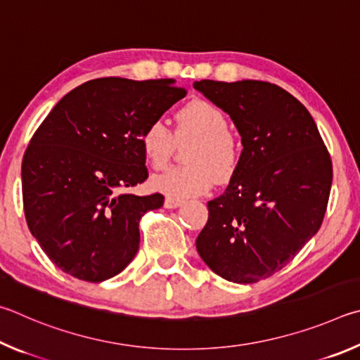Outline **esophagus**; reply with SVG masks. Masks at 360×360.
Masks as SVG:
<instances>
[{"mask_svg": "<svg viewBox=\"0 0 360 360\" xmlns=\"http://www.w3.org/2000/svg\"><path fill=\"white\" fill-rule=\"evenodd\" d=\"M181 202H184V200H181V199L166 198V200H164V207H166V209H176V207L181 205Z\"/></svg>", "mask_w": 360, "mask_h": 360, "instance_id": "obj_1", "label": "esophagus"}]
</instances>
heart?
Instances as JSON below:
<instances>
[{"label": "heart", "instance_id": "b5f03b06", "mask_svg": "<svg viewBox=\"0 0 360 360\" xmlns=\"http://www.w3.org/2000/svg\"><path fill=\"white\" fill-rule=\"evenodd\" d=\"M188 139L194 142L186 150V166L170 167L151 180V186L167 198L186 199L204 194L215 180L229 181L240 164V142L228 129L224 112L204 99H193L175 113L174 134L161 120L145 126L141 134L143 156L151 167L160 170L167 166L175 141Z\"/></svg>", "mask_w": 360, "mask_h": 360}]
</instances>
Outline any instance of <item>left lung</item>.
<instances>
[{"label":"left lung","mask_w":360,"mask_h":360,"mask_svg":"<svg viewBox=\"0 0 360 360\" xmlns=\"http://www.w3.org/2000/svg\"><path fill=\"white\" fill-rule=\"evenodd\" d=\"M194 88L228 112L242 136L236 175L209 200L198 253L221 278L250 285L278 272L319 231L332 160L307 107L262 80H200Z\"/></svg>","instance_id":"obj_1"}]
</instances>
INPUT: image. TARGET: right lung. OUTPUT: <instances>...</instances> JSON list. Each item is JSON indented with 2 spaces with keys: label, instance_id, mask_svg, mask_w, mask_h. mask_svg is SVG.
I'll return each mask as SVG.
<instances>
[{
  "label": "right lung",
  "instance_id": "right-lung-1",
  "mask_svg": "<svg viewBox=\"0 0 360 360\" xmlns=\"http://www.w3.org/2000/svg\"><path fill=\"white\" fill-rule=\"evenodd\" d=\"M185 96L169 79H94L69 91L36 129L22 161L25 218L63 272L99 283L136 256L141 218L164 196L122 190L148 179L145 126Z\"/></svg>",
  "mask_w": 360,
  "mask_h": 360
}]
</instances>
